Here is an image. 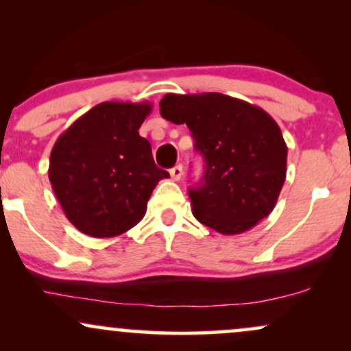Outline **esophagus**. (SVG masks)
<instances>
[{
  "label": "esophagus",
  "mask_w": 351,
  "mask_h": 351,
  "mask_svg": "<svg viewBox=\"0 0 351 351\" xmlns=\"http://www.w3.org/2000/svg\"><path fill=\"white\" fill-rule=\"evenodd\" d=\"M183 173H184V170H183V165H176L175 168H171V170H170L171 178L175 180V181H180L181 178H183Z\"/></svg>",
  "instance_id": "esophagus-1"
}]
</instances>
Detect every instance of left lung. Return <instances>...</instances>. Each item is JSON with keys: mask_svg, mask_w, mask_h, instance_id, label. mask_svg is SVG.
Wrapping results in <instances>:
<instances>
[{"mask_svg": "<svg viewBox=\"0 0 351 351\" xmlns=\"http://www.w3.org/2000/svg\"><path fill=\"white\" fill-rule=\"evenodd\" d=\"M163 119L186 123L204 156V175L189 189L193 215L221 234H241L267 217L287 173V145L267 112L241 99L167 94Z\"/></svg>", "mask_w": 351, "mask_h": 351, "instance_id": "left-lung-1", "label": "left lung"}]
</instances>
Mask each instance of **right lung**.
<instances>
[{
    "label": "right lung",
    "instance_id": "add662e5",
    "mask_svg": "<svg viewBox=\"0 0 351 351\" xmlns=\"http://www.w3.org/2000/svg\"><path fill=\"white\" fill-rule=\"evenodd\" d=\"M150 112L148 102H102L52 147L51 186L64 215L84 234H123L142 221L158 181L170 178L138 134Z\"/></svg>",
    "mask_w": 351,
    "mask_h": 351
}]
</instances>
